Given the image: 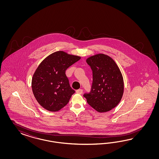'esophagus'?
Returning a JSON list of instances; mask_svg holds the SVG:
<instances>
[{
	"instance_id": "obj_1",
	"label": "esophagus",
	"mask_w": 159,
	"mask_h": 159,
	"mask_svg": "<svg viewBox=\"0 0 159 159\" xmlns=\"http://www.w3.org/2000/svg\"><path fill=\"white\" fill-rule=\"evenodd\" d=\"M76 93H78V94H82V93H83V90H82V89H79V90H76Z\"/></svg>"
}]
</instances>
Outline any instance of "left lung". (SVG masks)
Wrapping results in <instances>:
<instances>
[{"instance_id": "8db88e82", "label": "left lung", "mask_w": 159, "mask_h": 159, "mask_svg": "<svg viewBox=\"0 0 159 159\" xmlns=\"http://www.w3.org/2000/svg\"><path fill=\"white\" fill-rule=\"evenodd\" d=\"M93 71L91 91L83 96L87 103L99 112L110 111L123 96L124 80L115 61L109 56L99 53L86 59Z\"/></svg>"}]
</instances>
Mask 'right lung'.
Returning a JSON list of instances; mask_svg holds the SVG:
<instances>
[{"label":"right lung","instance_id":"right-lung-1","mask_svg":"<svg viewBox=\"0 0 159 159\" xmlns=\"http://www.w3.org/2000/svg\"><path fill=\"white\" fill-rule=\"evenodd\" d=\"M80 58L61 51L51 53L39 65L31 87L35 99L45 109L56 112L68 103L75 91L70 86L65 72Z\"/></svg>","mask_w":159,"mask_h":159}]
</instances>
